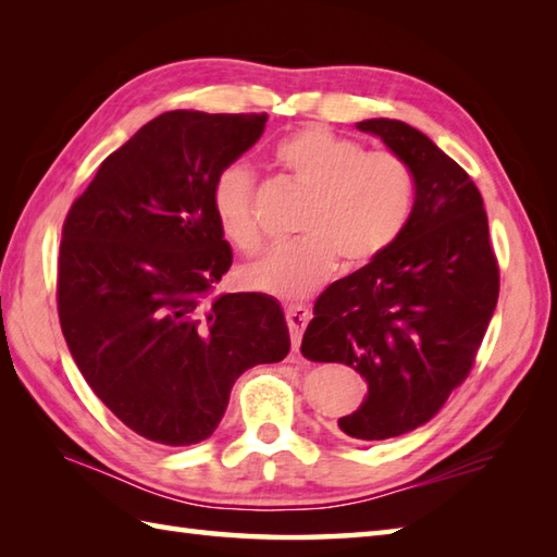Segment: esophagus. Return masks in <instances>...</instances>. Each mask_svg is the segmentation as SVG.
<instances>
[{"label": "esophagus", "instance_id": "1", "mask_svg": "<svg viewBox=\"0 0 557 557\" xmlns=\"http://www.w3.org/2000/svg\"><path fill=\"white\" fill-rule=\"evenodd\" d=\"M285 315H287V325H289V333H292V347H294V351H297L304 330L311 321V311L301 304H289L285 309Z\"/></svg>", "mask_w": 557, "mask_h": 557}]
</instances>
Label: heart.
<instances>
[{
    "instance_id": "1",
    "label": "heart",
    "mask_w": 557,
    "mask_h": 557,
    "mask_svg": "<svg viewBox=\"0 0 557 557\" xmlns=\"http://www.w3.org/2000/svg\"><path fill=\"white\" fill-rule=\"evenodd\" d=\"M275 162L306 200L301 239L272 248L242 270L246 287L282 299H304L342 270H359L393 246L417 203V174L397 152L373 150L325 126H306L275 146ZM253 174L246 164L224 168L212 184V210L224 239L244 253L258 251Z\"/></svg>"
}]
</instances>
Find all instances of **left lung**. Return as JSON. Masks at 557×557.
Instances as JSON below:
<instances>
[{
    "label": "left lung",
    "mask_w": 557,
    "mask_h": 557,
    "mask_svg": "<svg viewBox=\"0 0 557 557\" xmlns=\"http://www.w3.org/2000/svg\"><path fill=\"white\" fill-rule=\"evenodd\" d=\"M357 128L411 164L417 203L381 258L318 297L301 354L366 377L369 397L339 429L385 441L429 423L467 381L498 304L500 270L483 198L453 158L405 122L366 120Z\"/></svg>",
    "instance_id": "left-lung-1"
}]
</instances>
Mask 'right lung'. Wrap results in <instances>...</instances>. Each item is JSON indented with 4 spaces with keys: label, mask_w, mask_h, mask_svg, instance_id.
Masks as SVG:
<instances>
[{
    "label": "right lung",
    "mask_w": 557,
    "mask_h": 557,
    "mask_svg": "<svg viewBox=\"0 0 557 557\" xmlns=\"http://www.w3.org/2000/svg\"><path fill=\"white\" fill-rule=\"evenodd\" d=\"M265 122L164 112L104 158L66 212L57 311L69 351L102 405L152 443L206 441L236 377L289 351L275 299L210 297L232 268L212 184Z\"/></svg>",
    "instance_id": "obj_1"
}]
</instances>
